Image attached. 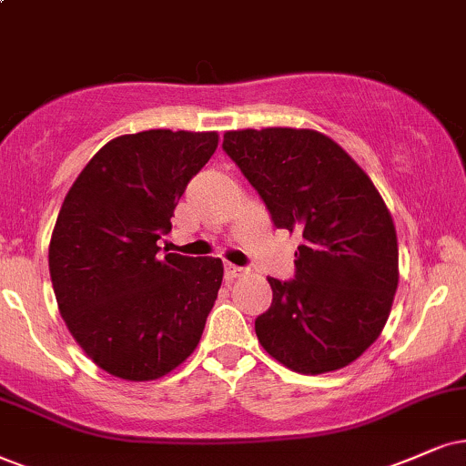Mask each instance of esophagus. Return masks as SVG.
Here are the masks:
<instances>
[{"mask_svg": "<svg viewBox=\"0 0 466 466\" xmlns=\"http://www.w3.org/2000/svg\"><path fill=\"white\" fill-rule=\"evenodd\" d=\"M240 275H245V268L234 267V264H226V279H228V281H234V279H237V277H240Z\"/></svg>", "mask_w": 466, "mask_h": 466, "instance_id": "34e87169", "label": "esophagus"}]
</instances>
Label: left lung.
Instances as JSON below:
<instances>
[{
    "label": "left lung",
    "instance_id": "1",
    "mask_svg": "<svg viewBox=\"0 0 466 466\" xmlns=\"http://www.w3.org/2000/svg\"><path fill=\"white\" fill-rule=\"evenodd\" d=\"M223 150L260 193L275 228L299 232L297 275L268 277L273 303L256 318L270 357L325 374L363 355L390 318L400 279L391 213L349 152L311 128H243Z\"/></svg>",
    "mask_w": 466,
    "mask_h": 466
}]
</instances>
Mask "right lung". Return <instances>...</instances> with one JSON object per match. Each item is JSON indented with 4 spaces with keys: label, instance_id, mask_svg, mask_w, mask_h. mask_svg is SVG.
I'll list each match as a JSON object with an SVG mask.
<instances>
[{
    "label": "right lung",
    "instance_id": "1",
    "mask_svg": "<svg viewBox=\"0 0 466 466\" xmlns=\"http://www.w3.org/2000/svg\"><path fill=\"white\" fill-rule=\"evenodd\" d=\"M219 144L152 128L107 141L64 198L49 243L57 308L81 350L125 380H157L196 350L219 258L158 256L174 208Z\"/></svg>",
    "mask_w": 466,
    "mask_h": 466
}]
</instances>
